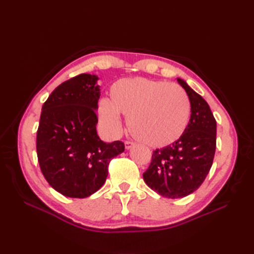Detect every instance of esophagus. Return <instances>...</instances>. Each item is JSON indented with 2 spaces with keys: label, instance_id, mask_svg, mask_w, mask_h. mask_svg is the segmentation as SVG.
Wrapping results in <instances>:
<instances>
[{
  "label": "esophagus",
  "instance_id": "1",
  "mask_svg": "<svg viewBox=\"0 0 254 254\" xmlns=\"http://www.w3.org/2000/svg\"><path fill=\"white\" fill-rule=\"evenodd\" d=\"M124 144H126V148L127 149H130V148H132L134 146V143L131 142V141H126V142H124Z\"/></svg>",
  "mask_w": 254,
  "mask_h": 254
}]
</instances>
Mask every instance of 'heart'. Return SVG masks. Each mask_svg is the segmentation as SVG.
I'll use <instances>...</instances> for the list:
<instances>
[{"label":"heart","mask_w":254,"mask_h":254,"mask_svg":"<svg viewBox=\"0 0 254 254\" xmlns=\"http://www.w3.org/2000/svg\"><path fill=\"white\" fill-rule=\"evenodd\" d=\"M119 113L127 118L132 135L150 147L174 144L185 134L191 102L179 85L143 77L120 79L110 88V100L99 104V117L112 133L121 128Z\"/></svg>","instance_id":"1"}]
</instances>
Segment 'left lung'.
I'll use <instances>...</instances> for the list:
<instances>
[{"instance_id": "1", "label": "left lung", "mask_w": 254, "mask_h": 254, "mask_svg": "<svg viewBox=\"0 0 254 254\" xmlns=\"http://www.w3.org/2000/svg\"><path fill=\"white\" fill-rule=\"evenodd\" d=\"M191 102V117L181 138L153 152L143 174L146 185L168 198H180L196 191L208 175L216 149V120L209 106L178 78Z\"/></svg>"}]
</instances>
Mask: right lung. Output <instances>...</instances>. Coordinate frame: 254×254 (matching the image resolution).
<instances>
[{"instance_id": "1", "label": "right lung", "mask_w": 254, "mask_h": 254, "mask_svg": "<svg viewBox=\"0 0 254 254\" xmlns=\"http://www.w3.org/2000/svg\"><path fill=\"white\" fill-rule=\"evenodd\" d=\"M98 77L79 74L59 85L42 106L37 156L48 183L64 196L84 198L97 192L108 167L124 143H105L96 131L100 97Z\"/></svg>"}]
</instances>
